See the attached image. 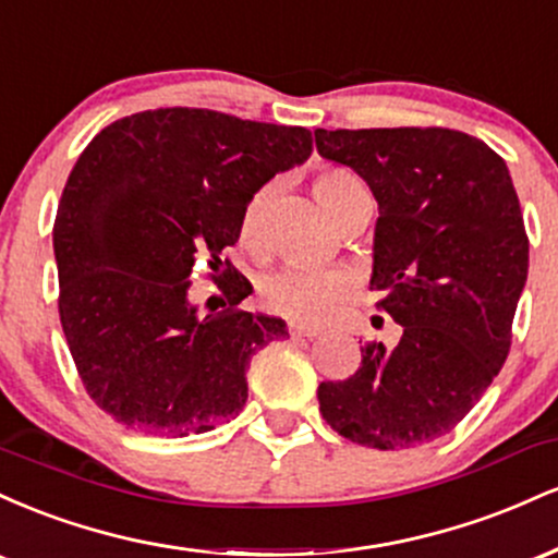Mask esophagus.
Masks as SVG:
<instances>
[{
  "instance_id": "1",
  "label": "esophagus",
  "mask_w": 558,
  "mask_h": 558,
  "mask_svg": "<svg viewBox=\"0 0 558 558\" xmlns=\"http://www.w3.org/2000/svg\"><path fill=\"white\" fill-rule=\"evenodd\" d=\"M288 332H291L293 341H301V338L312 341V338H317V330L315 328H304V325H291V328H288Z\"/></svg>"
}]
</instances>
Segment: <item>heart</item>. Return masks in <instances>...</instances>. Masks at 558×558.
I'll use <instances>...</instances> for the list:
<instances>
[{
  "label": "heart",
  "instance_id": "obj_1",
  "mask_svg": "<svg viewBox=\"0 0 558 558\" xmlns=\"http://www.w3.org/2000/svg\"><path fill=\"white\" fill-rule=\"evenodd\" d=\"M362 189V183L354 175L343 170H330L317 178L315 194L328 215L336 220L341 209L343 196L349 191ZM267 207V191H259L248 202L246 213L241 220V235L246 243H257L262 217ZM354 291L351 278L341 270H312V267H283V270L267 275L262 280L259 296L262 304L275 315L293 319L301 325H319L325 323L338 306Z\"/></svg>",
  "mask_w": 558,
  "mask_h": 558
}]
</instances>
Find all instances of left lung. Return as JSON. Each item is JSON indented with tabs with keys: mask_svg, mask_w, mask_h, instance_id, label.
Wrapping results in <instances>:
<instances>
[{
	"mask_svg": "<svg viewBox=\"0 0 558 558\" xmlns=\"http://www.w3.org/2000/svg\"><path fill=\"white\" fill-rule=\"evenodd\" d=\"M315 144L373 191L369 288L403 328L393 349L364 345L351 377L319 383V412L360 446L430 444L466 417L509 354L530 259L509 168L448 128H317Z\"/></svg>",
	"mask_w": 558,
	"mask_h": 558,
	"instance_id": "left-lung-1",
	"label": "left lung"
}]
</instances>
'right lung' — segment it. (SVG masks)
Listing matches in <instances>:
<instances>
[{
  "instance_id": "add662e5",
  "label": "right lung",
  "mask_w": 558,
  "mask_h": 558,
  "mask_svg": "<svg viewBox=\"0 0 558 558\" xmlns=\"http://www.w3.org/2000/svg\"><path fill=\"white\" fill-rule=\"evenodd\" d=\"M310 155L301 125L189 107L114 120L83 149L52 233L60 319L83 386L112 420L185 438L241 412L248 362L288 328L239 310L252 283L220 254L262 185ZM204 260L229 280V306L207 318L187 299Z\"/></svg>"
}]
</instances>
